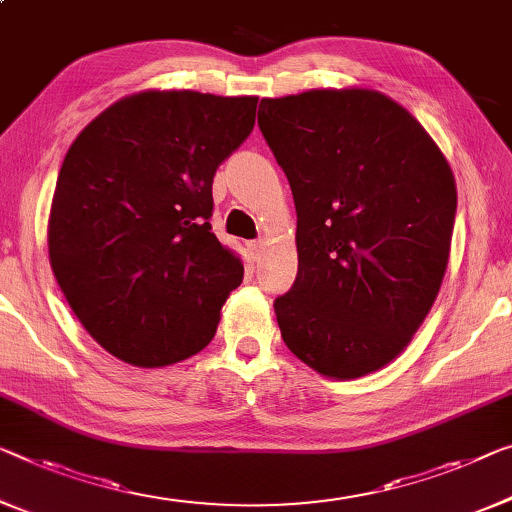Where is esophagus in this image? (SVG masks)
<instances>
[{"label": "esophagus", "mask_w": 512, "mask_h": 512, "mask_svg": "<svg viewBox=\"0 0 512 512\" xmlns=\"http://www.w3.org/2000/svg\"><path fill=\"white\" fill-rule=\"evenodd\" d=\"M264 246H266V243H264L262 239L248 241V253H250V257H253V259H255V262H257V259H259V255H262V250H264Z\"/></svg>", "instance_id": "34e87169"}]
</instances>
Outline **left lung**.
<instances>
[{"instance_id": "8db88e82", "label": "left lung", "mask_w": 512, "mask_h": 512, "mask_svg": "<svg viewBox=\"0 0 512 512\" xmlns=\"http://www.w3.org/2000/svg\"><path fill=\"white\" fill-rule=\"evenodd\" d=\"M259 131L296 204L299 273L273 303L282 340L329 379L398 358L444 280L457 209L437 142L375 89L262 98Z\"/></svg>"}]
</instances>
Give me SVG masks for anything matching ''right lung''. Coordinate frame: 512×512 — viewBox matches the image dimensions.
Instances as JSON below:
<instances>
[{
  "instance_id": "add662e5",
  "label": "right lung",
  "mask_w": 512,
  "mask_h": 512,
  "mask_svg": "<svg viewBox=\"0 0 512 512\" xmlns=\"http://www.w3.org/2000/svg\"><path fill=\"white\" fill-rule=\"evenodd\" d=\"M257 96L140 91L82 128L48 220L52 273L105 352L163 368L202 352L243 264L211 232L218 165L255 126Z\"/></svg>"
}]
</instances>
